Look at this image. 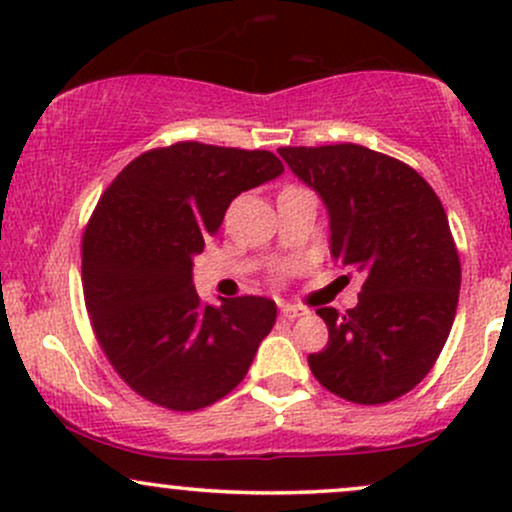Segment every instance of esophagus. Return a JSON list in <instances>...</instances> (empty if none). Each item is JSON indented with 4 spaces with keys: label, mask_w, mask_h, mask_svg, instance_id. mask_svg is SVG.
Returning a JSON list of instances; mask_svg holds the SVG:
<instances>
[{
    "label": "esophagus",
    "mask_w": 512,
    "mask_h": 512,
    "mask_svg": "<svg viewBox=\"0 0 512 512\" xmlns=\"http://www.w3.org/2000/svg\"><path fill=\"white\" fill-rule=\"evenodd\" d=\"M301 315H305L301 305H281V317H284V320H296V317Z\"/></svg>",
    "instance_id": "obj_1"
}]
</instances>
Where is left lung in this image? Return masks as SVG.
Returning <instances> with one entry per match:
<instances>
[{
	"label": "left lung",
	"instance_id": "1",
	"mask_svg": "<svg viewBox=\"0 0 512 512\" xmlns=\"http://www.w3.org/2000/svg\"><path fill=\"white\" fill-rule=\"evenodd\" d=\"M286 166L325 204L330 252L366 276L356 308H320L330 342L310 354L320 385L356 404L407 395L433 368L460 296V257L431 185L358 144L284 146Z\"/></svg>",
	"mask_w": 512,
	"mask_h": 512
}]
</instances>
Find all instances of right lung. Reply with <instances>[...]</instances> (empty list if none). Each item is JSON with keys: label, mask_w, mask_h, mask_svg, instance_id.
Returning a JSON list of instances; mask_svg holds the SVG:
<instances>
[{"label": "right lung", "mask_w": 512, "mask_h": 512, "mask_svg": "<svg viewBox=\"0 0 512 512\" xmlns=\"http://www.w3.org/2000/svg\"><path fill=\"white\" fill-rule=\"evenodd\" d=\"M269 151L180 142L146 151L103 192L84 233V298L120 378L149 402L195 411L226 397L272 332L276 303L204 305L195 255L240 192L279 178Z\"/></svg>", "instance_id": "1"}]
</instances>
